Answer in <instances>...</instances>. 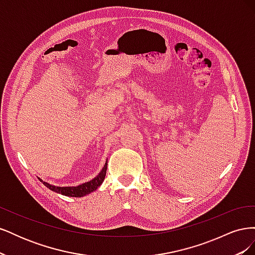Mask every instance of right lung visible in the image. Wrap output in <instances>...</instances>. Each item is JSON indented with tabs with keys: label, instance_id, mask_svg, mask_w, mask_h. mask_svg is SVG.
<instances>
[{
	"label": "right lung",
	"instance_id": "obj_1",
	"mask_svg": "<svg viewBox=\"0 0 255 255\" xmlns=\"http://www.w3.org/2000/svg\"><path fill=\"white\" fill-rule=\"evenodd\" d=\"M106 169H107V161L105 163L104 167L102 168L101 172H100L95 179H92L89 182H86L84 184L79 185V186H73V187H59V186H54V185H51L47 182H43L42 180H40L39 177L38 179L40 180L41 183H43L44 186H47L49 189H51L52 191H55L57 194L60 195H64L67 197H75V198H81L86 196L90 192L95 191L100 185H101L105 179V175H106Z\"/></svg>",
	"mask_w": 255,
	"mask_h": 255
}]
</instances>
